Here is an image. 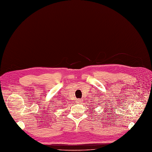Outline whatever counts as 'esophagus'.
Returning a JSON list of instances; mask_svg holds the SVG:
<instances>
[{"mask_svg": "<svg viewBox=\"0 0 152 152\" xmlns=\"http://www.w3.org/2000/svg\"><path fill=\"white\" fill-rule=\"evenodd\" d=\"M81 102H82V100H81V99H78L76 100V103L80 104V103H81Z\"/></svg>", "mask_w": 152, "mask_h": 152, "instance_id": "obj_1", "label": "esophagus"}]
</instances>
